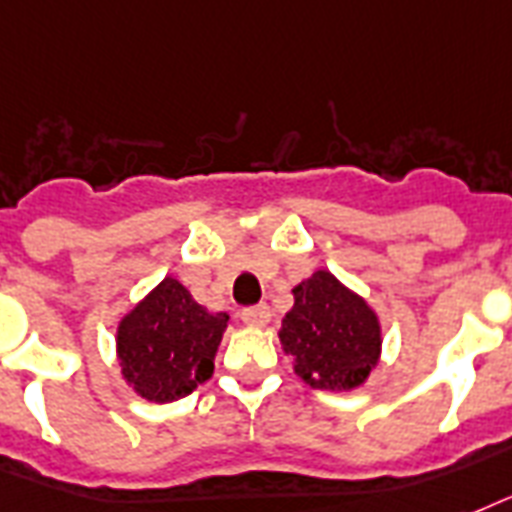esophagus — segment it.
I'll list each match as a JSON object with an SVG mask.
<instances>
[{"instance_id":"1","label":"esophagus","mask_w":512,"mask_h":512,"mask_svg":"<svg viewBox=\"0 0 512 512\" xmlns=\"http://www.w3.org/2000/svg\"><path fill=\"white\" fill-rule=\"evenodd\" d=\"M269 318H272V312H269L267 304H256V307L243 310V323H248L253 328H264L269 323Z\"/></svg>"}]
</instances>
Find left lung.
Wrapping results in <instances>:
<instances>
[{
    "label": "left lung",
    "instance_id": "8db88e82",
    "mask_svg": "<svg viewBox=\"0 0 512 512\" xmlns=\"http://www.w3.org/2000/svg\"><path fill=\"white\" fill-rule=\"evenodd\" d=\"M277 336L296 376L315 390H358L382 358L379 315L328 269L293 288V307Z\"/></svg>",
    "mask_w": 512,
    "mask_h": 512
}]
</instances>
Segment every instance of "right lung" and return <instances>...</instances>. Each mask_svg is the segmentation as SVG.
I'll return each mask as SVG.
<instances>
[{
	"mask_svg": "<svg viewBox=\"0 0 512 512\" xmlns=\"http://www.w3.org/2000/svg\"><path fill=\"white\" fill-rule=\"evenodd\" d=\"M227 312H208L176 277H165L117 323L122 379L138 398L173 403L211 379Z\"/></svg>",
	"mask_w": 512,
	"mask_h": 512,
	"instance_id": "right-lung-1",
	"label": "right lung"
}]
</instances>
